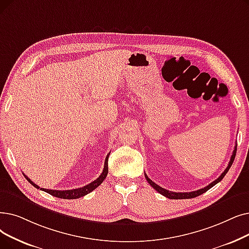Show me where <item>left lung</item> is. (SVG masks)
Wrapping results in <instances>:
<instances>
[{
  "label": "left lung",
  "mask_w": 249,
  "mask_h": 249,
  "mask_svg": "<svg viewBox=\"0 0 249 249\" xmlns=\"http://www.w3.org/2000/svg\"><path fill=\"white\" fill-rule=\"evenodd\" d=\"M236 150H237V146L235 145V148H234V150H233V154H232V157H231V159H230L228 167H227L226 170L222 173L221 176H220L218 179H215L214 181H213V182L211 183V184H209L208 186H205L204 188H201V189L196 190V191H191V192H173V191H169V190H167V189H165V188H163V187H160V186L157 185L155 182H153V181H151V180L147 177L146 174H144V176H145V179L147 180V182L149 183V184H150L151 186H153L159 193H160L161 196H166V197H168V198H170V199H187V198H193V197H196V196H200V194L204 193L205 191H208L209 189H211L213 186H214L215 184H217V183H219V182L225 177V175L227 174V172L229 171V169L231 168V166H232V164H233L235 156H236Z\"/></svg>",
  "instance_id": "left-lung-1"
}]
</instances>
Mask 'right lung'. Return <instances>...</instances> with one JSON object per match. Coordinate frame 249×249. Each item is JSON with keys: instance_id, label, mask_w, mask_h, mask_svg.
Here are the masks:
<instances>
[{"instance_id": "add662e5", "label": "right lung", "mask_w": 249, "mask_h": 249, "mask_svg": "<svg viewBox=\"0 0 249 249\" xmlns=\"http://www.w3.org/2000/svg\"><path fill=\"white\" fill-rule=\"evenodd\" d=\"M109 156H110V154L107 155V158H106L104 170H103V173L101 174V176L98 179H95L94 181H92L91 183H89V184H88V185H85L81 188L71 189V190H52V189H45V188H40V189L48 192L49 194H51V196H53L59 197V198H64V199H75V198L82 197V196H86V194H89V192H91L92 190H94L96 187H99L103 183V181L106 179V177L107 175V172H109V170H107V159H109ZM23 175L25 176V178L27 179V181L30 183L31 185H34L36 188L39 189V186H37L36 183L32 182L25 174H23Z\"/></svg>"}]
</instances>
